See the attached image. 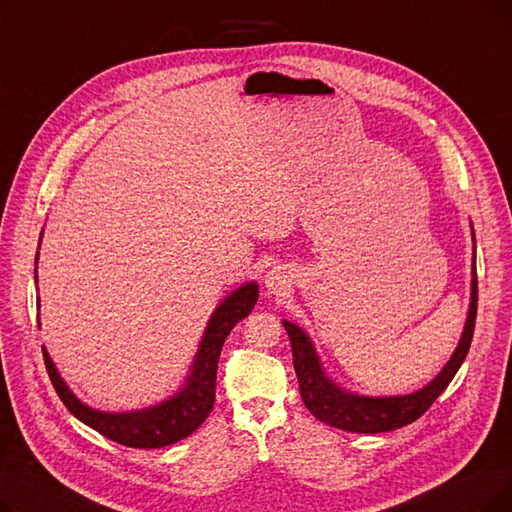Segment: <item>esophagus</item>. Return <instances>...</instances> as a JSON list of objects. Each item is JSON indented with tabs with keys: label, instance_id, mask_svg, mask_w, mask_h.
<instances>
[{
	"label": "esophagus",
	"instance_id": "34e87169",
	"mask_svg": "<svg viewBox=\"0 0 512 512\" xmlns=\"http://www.w3.org/2000/svg\"><path fill=\"white\" fill-rule=\"evenodd\" d=\"M290 286V274L286 272V267H272L265 276V288L270 294H284Z\"/></svg>",
	"mask_w": 512,
	"mask_h": 512
}]
</instances>
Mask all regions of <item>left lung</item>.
Here are the masks:
<instances>
[{
    "mask_svg": "<svg viewBox=\"0 0 512 512\" xmlns=\"http://www.w3.org/2000/svg\"><path fill=\"white\" fill-rule=\"evenodd\" d=\"M471 238H473L471 301H469V311H467L461 340L456 344L454 353L450 355L448 363L442 367V371L436 375V378L411 394L365 396V394L344 390L326 373L309 334L288 319L282 321L292 344V361H294V371H297V378H299V390H301L305 407L311 411L313 417L332 427L344 429V432L380 434V432H392V429L413 423L429 407H432V402L446 390L456 371H459V367L463 365L473 340L475 315H477V272H475L473 224H471Z\"/></svg>",
    "mask_w": 512,
    "mask_h": 512,
    "instance_id": "left-lung-1",
    "label": "left lung"
}]
</instances>
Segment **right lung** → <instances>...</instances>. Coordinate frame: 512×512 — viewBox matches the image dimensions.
Here are the masks:
<instances>
[{
    "label": "right lung",
    "instance_id": "obj_1",
    "mask_svg": "<svg viewBox=\"0 0 512 512\" xmlns=\"http://www.w3.org/2000/svg\"><path fill=\"white\" fill-rule=\"evenodd\" d=\"M41 238H43V232H41ZM37 261H39V251L35 257V263ZM35 284H37V267H35ZM257 297H259L257 282H245L236 290H232L228 297L215 307V311L207 321V328L203 332L193 365L184 378V384L172 396L157 402V405L137 409V411H122V413H107V411H99L85 405V402L68 388L56 363L51 361L47 348L43 346V359H45L49 380L53 388H56L58 396L62 398L66 409L78 421L93 427L101 436L130 448L170 446L197 432L199 425L209 417L215 402V373H218V361H220L224 340L238 321L245 319L253 311Z\"/></svg>",
    "mask_w": 512,
    "mask_h": 512
}]
</instances>
